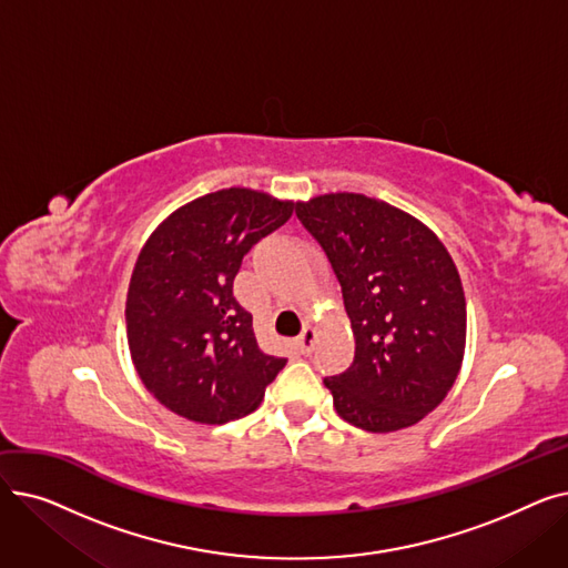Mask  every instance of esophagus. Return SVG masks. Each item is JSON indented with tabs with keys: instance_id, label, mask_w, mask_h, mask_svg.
I'll use <instances>...</instances> for the list:
<instances>
[{
	"instance_id": "obj_1",
	"label": "esophagus",
	"mask_w": 568,
	"mask_h": 568,
	"mask_svg": "<svg viewBox=\"0 0 568 568\" xmlns=\"http://www.w3.org/2000/svg\"><path fill=\"white\" fill-rule=\"evenodd\" d=\"M317 326H306V329L302 332V336L296 338V347H300L302 354H311L313 347H315V341H317Z\"/></svg>"
}]
</instances>
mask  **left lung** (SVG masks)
<instances>
[{
	"mask_svg": "<svg viewBox=\"0 0 568 568\" xmlns=\"http://www.w3.org/2000/svg\"><path fill=\"white\" fill-rule=\"evenodd\" d=\"M343 290L354 362L324 386L341 419L368 433L419 424L454 386L467 311L458 268L422 221L362 193L296 202Z\"/></svg>",
	"mask_w": 568,
	"mask_h": 568,
	"instance_id": "8db88e82",
	"label": "left lung"
}]
</instances>
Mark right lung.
<instances>
[{
	"label": "right lung",
	"mask_w": 568,
	"mask_h": 568,
	"mask_svg": "<svg viewBox=\"0 0 568 568\" xmlns=\"http://www.w3.org/2000/svg\"><path fill=\"white\" fill-rule=\"evenodd\" d=\"M294 202L223 189L172 212L142 246L126 296L133 366L161 405L197 424L251 414L283 356L264 354L253 315L234 300V276Z\"/></svg>",
	"instance_id": "obj_1"
}]
</instances>
